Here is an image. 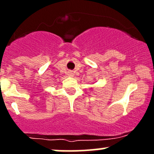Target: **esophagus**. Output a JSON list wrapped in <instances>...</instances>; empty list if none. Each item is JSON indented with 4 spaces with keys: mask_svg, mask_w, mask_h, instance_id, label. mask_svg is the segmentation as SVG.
Wrapping results in <instances>:
<instances>
[{
    "mask_svg": "<svg viewBox=\"0 0 154 154\" xmlns=\"http://www.w3.org/2000/svg\"><path fill=\"white\" fill-rule=\"evenodd\" d=\"M68 75H70L71 77H73V76H74V72H73V71H68Z\"/></svg>",
    "mask_w": 154,
    "mask_h": 154,
    "instance_id": "esophagus-1",
    "label": "esophagus"
}]
</instances>
